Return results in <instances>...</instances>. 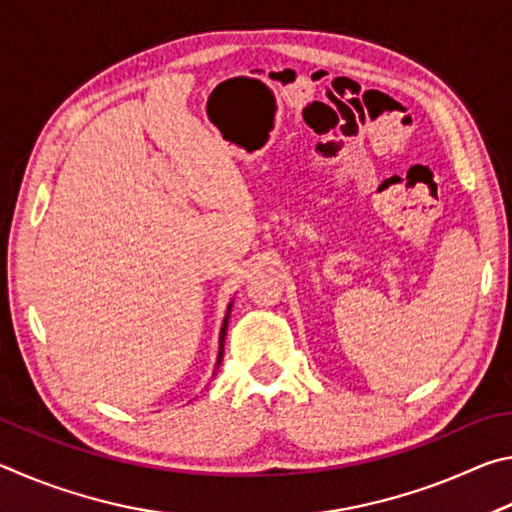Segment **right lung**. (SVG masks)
<instances>
[{"instance_id":"obj_1","label":"right lung","mask_w":512,"mask_h":512,"mask_svg":"<svg viewBox=\"0 0 512 512\" xmlns=\"http://www.w3.org/2000/svg\"><path fill=\"white\" fill-rule=\"evenodd\" d=\"M230 307H232V302H230ZM230 307H228V314H225L223 327H221V336H219V359H216V368H219L221 357H223V341H225V332H228V316H230Z\"/></svg>"}]
</instances>
